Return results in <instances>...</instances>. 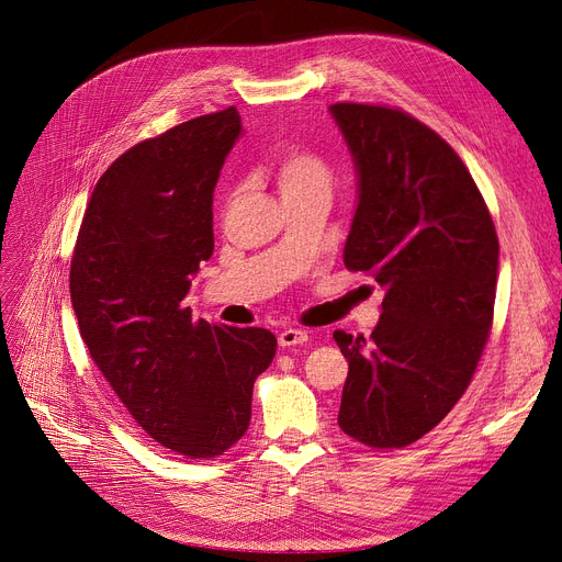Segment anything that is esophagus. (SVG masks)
Returning <instances> with one entry per match:
<instances>
[{
	"instance_id": "34e87169",
	"label": "esophagus",
	"mask_w": 562,
	"mask_h": 562,
	"mask_svg": "<svg viewBox=\"0 0 562 562\" xmlns=\"http://www.w3.org/2000/svg\"><path fill=\"white\" fill-rule=\"evenodd\" d=\"M307 341V333L301 330V328H284L280 335H278V345L282 349H289V347H296V345H305Z\"/></svg>"
}]
</instances>
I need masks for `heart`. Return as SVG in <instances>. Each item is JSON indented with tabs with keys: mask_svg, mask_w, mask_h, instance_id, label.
Returning a JSON list of instances; mask_svg holds the SVG:
<instances>
[{
	"mask_svg": "<svg viewBox=\"0 0 562 562\" xmlns=\"http://www.w3.org/2000/svg\"><path fill=\"white\" fill-rule=\"evenodd\" d=\"M276 183L282 200L303 198V194H330L333 175L328 165L310 151H284L273 167Z\"/></svg>",
	"mask_w": 562,
	"mask_h": 562,
	"instance_id": "b5f03b06",
	"label": "heart"
}]
</instances>
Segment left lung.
<instances>
[{"label": "left lung", "instance_id": "left-lung-1", "mask_svg": "<svg viewBox=\"0 0 562 562\" xmlns=\"http://www.w3.org/2000/svg\"><path fill=\"white\" fill-rule=\"evenodd\" d=\"M356 167L349 271L383 286L370 339L335 330L349 360L337 425L370 448H404L469 387L490 335L498 236L452 146L402 110L328 108Z\"/></svg>", "mask_w": 562, "mask_h": 562}]
</instances>
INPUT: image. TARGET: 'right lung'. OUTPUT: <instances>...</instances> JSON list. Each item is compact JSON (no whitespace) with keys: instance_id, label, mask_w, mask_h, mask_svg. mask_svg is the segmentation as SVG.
I'll list each match as a JSON object with an SVG mask.
<instances>
[{"instance_id":"1","label":"right lung","mask_w":562,"mask_h":562,"mask_svg":"<svg viewBox=\"0 0 562 562\" xmlns=\"http://www.w3.org/2000/svg\"><path fill=\"white\" fill-rule=\"evenodd\" d=\"M243 135L236 108L190 119L119 156L95 183L70 263L80 335L137 425L190 459L246 434L266 328L194 322L183 307L213 255V190Z\"/></svg>"}]
</instances>
